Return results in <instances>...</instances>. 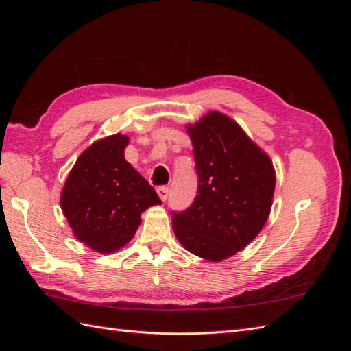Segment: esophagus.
Listing matches in <instances>:
<instances>
[{
  "label": "esophagus",
  "mask_w": 351,
  "mask_h": 351,
  "mask_svg": "<svg viewBox=\"0 0 351 351\" xmlns=\"http://www.w3.org/2000/svg\"><path fill=\"white\" fill-rule=\"evenodd\" d=\"M168 192H169V189L167 186H158L156 187V193H158L159 197H161V200H167Z\"/></svg>",
  "instance_id": "34e87169"
}]
</instances>
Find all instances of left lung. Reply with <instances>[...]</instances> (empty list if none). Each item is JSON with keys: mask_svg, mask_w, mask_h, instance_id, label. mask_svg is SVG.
Returning a JSON list of instances; mask_svg holds the SVG:
<instances>
[{"mask_svg": "<svg viewBox=\"0 0 351 351\" xmlns=\"http://www.w3.org/2000/svg\"><path fill=\"white\" fill-rule=\"evenodd\" d=\"M197 195L187 209L173 212L178 241L197 256L222 261L259 234L275 189L271 159L237 123L210 112L189 127Z\"/></svg>", "mask_w": 351, "mask_h": 351, "instance_id": "obj_1", "label": "left lung"}]
</instances>
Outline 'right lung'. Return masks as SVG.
I'll return each mask as SVG.
<instances>
[{"mask_svg":"<svg viewBox=\"0 0 351 351\" xmlns=\"http://www.w3.org/2000/svg\"><path fill=\"white\" fill-rule=\"evenodd\" d=\"M129 137L95 142L74 164L61 193V208L74 236L90 249L111 253L129 243L141 214L161 204L154 187L125 161Z\"/></svg>","mask_w":351,"mask_h":351,"instance_id":"add662e5","label":"right lung"}]
</instances>
